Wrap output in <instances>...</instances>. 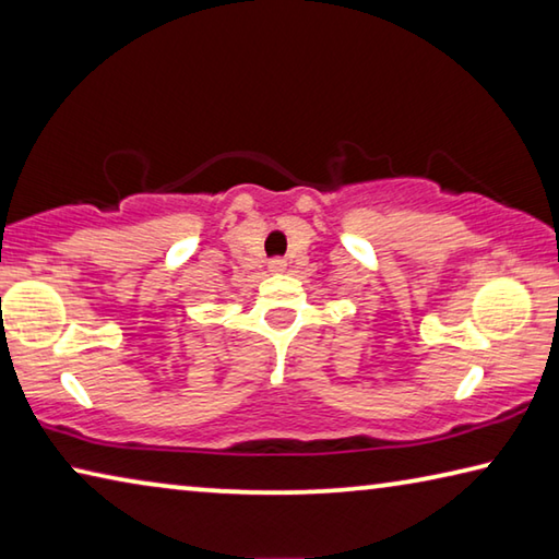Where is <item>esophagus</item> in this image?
<instances>
[{"label":"esophagus","mask_w":559,"mask_h":559,"mask_svg":"<svg viewBox=\"0 0 559 559\" xmlns=\"http://www.w3.org/2000/svg\"><path fill=\"white\" fill-rule=\"evenodd\" d=\"M286 259H281V257H276V259H271L269 261V271H273V273H281V271H286Z\"/></svg>","instance_id":"esophagus-1"}]
</instances>
